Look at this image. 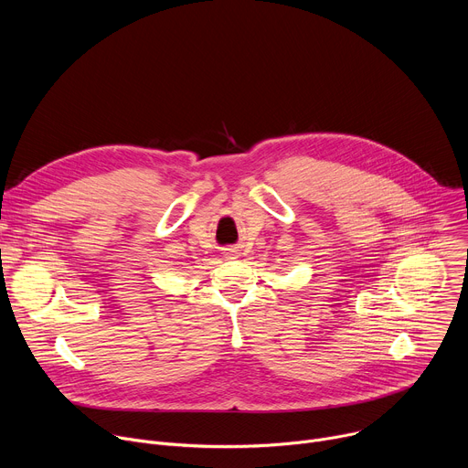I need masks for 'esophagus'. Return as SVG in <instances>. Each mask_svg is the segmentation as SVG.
I'll return each mask as SVG.
<instances>
[{
    "mask_svg": "<svg viewBox=\"0 0 468 468\" xmlns=\"http://www.w3.org/2000/svg\"><path fill=\"white\" fill-rule=\"evenodd\" d=\"M226 255L228 257H235L237 255V248H226Z\"/></svg>",
    "mask_w": 468,
    "mask_h": 468,
    "instance_id": "obj_1",
    "label": "esophagus"
}]
</instances>
